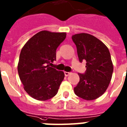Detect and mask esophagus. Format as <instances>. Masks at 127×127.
<instances>
[{
    "instance_id": "obj_1",
    "label": "esophagus",
    "mask_w": 127,
    "mask_h": 127,
    "mask_svg": "<svg viewBox=\"0 0 127 127\" xmlns=\"http://www.w3.org/2000/svg\"><path fill=\"white\" fill-rule=\"evenodd\" d=\"M64 74H65V76H69L70 74H71V73H70V72H66V71H65Z\"/></svg>"
}]
</instances>
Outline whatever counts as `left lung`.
I'll return each mask as SVG.
<instances>
[{"label": "left lung", "instance_id": "obj_1", "mask_svg": "<svg viewBox=\"0 0 127 127\" xmlns=\"http://www.w3.org/2000/svg\"><path fill=\"white\" fill-rule=\"evenodd\" d=\"M76 45L79 62H86V71L78 73L80 81L74 88L78 97L94 100L105 92L110 82L113 64L107 47L95 36L88 33L72 35Z\"/></svg>", "mask_w": 127, "mask_h": 127}]
</instances>
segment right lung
I'll list each match as a JSON object with an SVG mask.
<instances>
[{"instance_id": "add662e5", "label": "right lung", "mask_w": 127, "mask_h": 127, "mask_svg": "<svg viewBox=\"0 0 127 127\" xmlns=\"http://www.w3.org/2000/svg\"><path fill=\"white\" fill-rule=\"evenodd\" d=\"M65 37L64 32L43 30L23 47L17 68L19 76L25 90L33 99L49 100L57 94L65 75L50 65L56 60V49Z\"/></svg>"}]
</instances>
